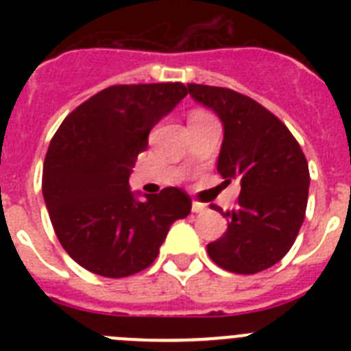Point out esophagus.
Listing matches in <instances>:
<instances>
[{"instance_id":"34e87169","label":"esophagus","mask_w":351,"mask_h":351,"mask_svg":"<svg viewBox=\"0 0 351 351\" xmlns=\"http://www.w3.org/2000/svg\"><path fill=\"white\" fill-rule=\"evenodd\" d=\"M206 209H207V207L204 206V204H200V202H193V204H191V210H193L195 214L206 213Z\"/></svg>"}]
</instances>
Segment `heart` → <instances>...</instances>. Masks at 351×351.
<instances>
[{
  "instance_id": "heart-1",
  "label": "heart",
  "mask_w": 351,
  "mask_h": 351,
  "mask_svg": "<svg viewBox=\"0 0 351 351\" xmlns=\"http://www.w3.org/2000/svg\"><path fill=\"white\" fill-rule=\"evenodd\" d=\"M200 117H207V116H206V114H202V112H195V114H191L190 119H200Z\"/></svg>"
}]
</instances>
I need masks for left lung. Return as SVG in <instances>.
Wrapping results in <instances>:
<instances>
[{"label": "left lung", "mask_w": 351, "mask_h": 351, "mask_svg": "<svg viewBox=\"0 0 351 351\" xmlns=\"http://www.w3.org/2000/svg\"><path fill=\"white\" fill-rule=\"evenodd\" d=\"M195 101L223 123L218 172L241 184L230 210L210 204L226 218V232L207 244L216 265L255 274L280 262L295 241L306 214L309 169L299 142L267 108L226 88L188 84Z\"/></svg>", "instance_id": "left-lung-1"}]
</instances>
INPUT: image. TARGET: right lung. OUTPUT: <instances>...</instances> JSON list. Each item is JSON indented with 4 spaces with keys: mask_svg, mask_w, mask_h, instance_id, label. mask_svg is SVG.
Listing matches in <instances>:
<instances>
[{
    "mask_svg": "<svg viewBox=\"0 0 351 351\" xmlns=\"http://www.w3.org/2000/svg\"><path fill=\"white\" fill-rule=\"evenodd\" d=\"M188 95L184 84L112 86L68 114L43 161L42 193L68 255L105 278H126L156 260L176 219L191 210L179 188L130 190L149 132Z\"/></svg>",
    "mask_w": 351,
    "mask_h": 351,
    "instance_id": "add662e5",
    "label": "right lung"
}]
</instances>
